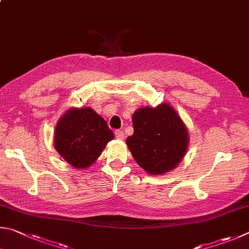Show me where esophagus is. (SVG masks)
Wrapping results in <instances>:
<instances>
[{
	"mask_svg": "<svg viewBox=\"0 0 249 249\" xmlns=\"http://www.w3.org/2000/svg\"><path fill=\"white\" fill-rule=\"evenodd\" d=\"M115 136L118 139V140H124V133L121 131V130H116L115 131Z\"/></svg>",
	"mask_w": 249,
	"mask_h": 249,
	"instance_id": "obj_1",
	"label": "esophagus"
}]
</instances>
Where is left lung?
<instances>
[{
  "instance_id": "obj_1",
  "label": "left lung",
  "mask_w": 249,
  "mask_h": 249,
  "mask_svg": "<svg viewBox=\"0 0 249 249\" xmlns=\"http://www.w3.org/2000/svg\"><path fill=\"white\" fill-rule=\"evenodd\" d=\"M132 122L133 134L125 142L140 167L159 176L175 169L189 145L188 129L175 109L166 103L141 107Z\"/></svg>"
}]
</instances>
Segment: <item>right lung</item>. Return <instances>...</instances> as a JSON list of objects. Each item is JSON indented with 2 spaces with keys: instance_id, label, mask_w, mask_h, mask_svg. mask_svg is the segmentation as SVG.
Listing matches in <instances>:
<instances>
[{
  "instance_id": "obj_1",
  "label": "right lung",
  "mask_w": 249,
  "mask_h": 249,
  "mask_svg": "<svg viewBox=\"0 0 249 249\" xmlns=\"http://www.w3.org/2000/svg\"><path fill=\"white\" fill-rule=\"evenodd\" d=\"M115 138L107 122L89 107L70 108L56 122L54 149L76 169L93 165Z\"/></svg>"
}]
</instances>
